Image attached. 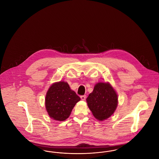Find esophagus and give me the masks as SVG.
Segmentation results:
<instances>
[{
    "instance_id": "obj_1",
    "label": "esophagus",
    "mask_w": 159,
    "mask_h": 159,
    "mask_svg": "<svg viewBox=\"0 0 159 159\" xmlns=\"http://www.w3.org/2000/svg\"><path fill=\"white\" fill-rule=\"evenodd\" d=\"M80 98L83 101H84L86 99V95H82L80 96Z\"/></svg>"
}]
</instances>
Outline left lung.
Returning a JSON list of instances; mask_svg holds the SVG:
<instances>
[{"instance_id": "1", "label": "left lung", "mask_w": 159, "mask_h": 159, "mask_svg": "<svg viewBox=\"0 0 159 159\" xmlns=\"http://www.w3.org/2000/svg\"><path fill=\"white\" fill-rule=\"evenodd\" d=\"M86 101L93 116L96 119L103 121L114 112L118 105V96L109 84L98 83Z\"/></svg>"}]
</instances>
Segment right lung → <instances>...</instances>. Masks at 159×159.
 I'll return each instance as SVG.
<instances>
[{"label": "right lung", "mask_w": 159, "mask_h": 159, "mask_svg": "<svg viewBox=\"0 0 159 159\" xmlns=\"http://www.w3.org/2000/svg\"><path fill=\"white\" fill-rule=\"evenodd\" d=\"M80 100V97L70 89L67 83L60 82L54 83L48 89L45 97V107L53 120L64 121Z\"/></svg>", "instance_id": "right-lung-1"}]
</instances>
